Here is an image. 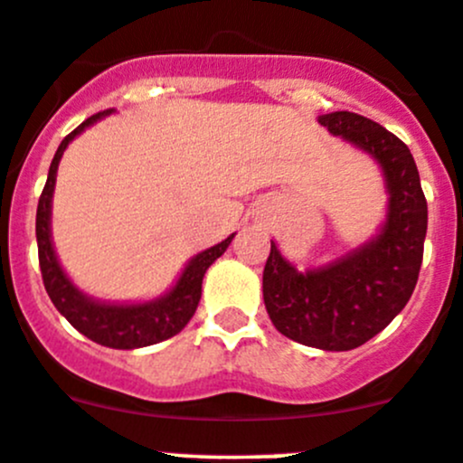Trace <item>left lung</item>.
I'll list each match as a JSON object with an SVG mask.
<instances>
[{"label": "left lung", "instance_id": "obj_1", "mask_svg": "<svg viewBox=\"0 0 463 463\" xmlns=\"http://www.w3.org/2000/svg\"><path fill=\"white\" fill-rule=\"evenodd\" d=\"M318 122L373 156L384 169L389 214L371 244L317 271L298 273L271 241L262 273L264 305L278 332L321 351H353L383 332L410 300L423 262L428 201L411 151L357 112Z\"/></svg>", "mask_w": 463, "mask_h": 463}]
</instances>
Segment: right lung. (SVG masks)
Returning <instances> with one entry per match:
<instances>
[{"label": "right lung", "instance_id": "add662e5", "mask_svg": "<svg viewBox=\"0 0 463 463\" xmlns=\"http://www.w3.org/2000/svg\"><path fill=\"white\" fill-rule=\"evenodd\" d=\"M108 110L97 112L92 118L85 119L80 127H76L70 136L58 146L56 156L49 167L47 183L40 194L38 213H35V237H38V260H40V273H43L44 289H47L49 298L56 305L58 312L88 339L97 341V344L108 345V348H119V351H131V348H142V345L158 344V341L169 339V336L178 335L183 327L187 326L196 312V305L201 300V282H203L205 271L210 264L228 249L232 241L231 235L223 240L222 244L213 246V249L203 250L196 255L183 271L181 280L176 282L172 291L163 298L154 300V303L142 305H106L97 303V300L88 298L80 294L70 278L62 273L61 264H58L56 253L52 246V235H49V213H52V192L53 183H56V169L58 160H61L65 146L83 131L85 127L94 124L97 119L106 118Z\"/></svg>", "mask_w": 463, "mask_h": 463}]
</instances>
